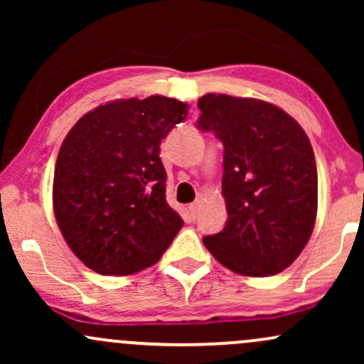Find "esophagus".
Returning <instances> with one entry per match:
<instances>
[{"label":"esophagus","mask_w":364,"mask_h":364,"mask_svg":"<svg viewBox=\"0 0 364 364\" xmlns=\"http://www.w3.org/2000/svg\"><path fill=\"white\" fill-rule=\"evenodd\" d=\"M198 210H200V200H196V202H193V203H191V205H190L191 215H193V217L198 215Z\"/></svg>","instance_id":"obj_1"}]
</instances>
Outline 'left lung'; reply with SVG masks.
I'll use <instances>...</instances> for the list:
<instances>
[{"label": "left lung", "instance_id": "1", "mask_svg": "<svg viewBox=\"0 0 364 364\" xmlns=\"http://www.w3.org/2000/svg\"><path fill=\"white\" fill-rule=\"evenodd\" d=\"M196 127L224 145L228 220L205 248L232 272L269 277L298 258L313 232L318 174L310 139L274 104L207 94Z\"/></svg>", "mask_w": 364, "mask_h": 364}]
</instances>
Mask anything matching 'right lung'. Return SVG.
<instances>
[{
  "label": "right lung",
  "instance_id": "obj_1",
  "mask_svg": "<svg viewBox=\"0 0 364 364\" xmlns=\"http://www.w3.org/2000/svg\"><path fill=\"white\" fill-rule=\"evenodd\" d=\"M186 116L188 104L164 95L118 99L83 114L63 140L54 215L72 252L94 272L147 269L181 229L166 202L159 145Z\"/></svg>",
  "mask_w": 364,
  "mask_h": 364
}]
</instances>
